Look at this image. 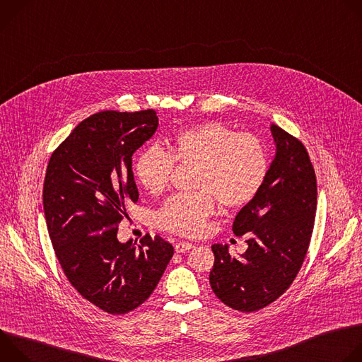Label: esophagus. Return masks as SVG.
Instances as JSON below:
<instances>
[{"label":"esophagus","mask_w":362,"mask_h":362,"mask_svg":"<svg viewBox=\"0 0 362 362\" xmlns=\"http://www.w3.org/2000/svg\"><path fill=\"white\" fill-rule=\"evenodd\" d=\"M192 247H193V245L189 243V242H185V240H180V242H177V243L175 245V250H176L177 253H185L186 250H190Z\"/></svg>","instance_id":"obj_1"}]
</instances>
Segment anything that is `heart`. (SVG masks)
Listing matches in <instances>:
<instances>
[{"label": "heart", "instance_id": "b5f03b06", "mask_svg": "<svg viewBox=\"0 0 362 362\" xmlns=\"http://www.w3.org/2000/svg\"><path fill=\"white\" fill-rule=\"evenodd\" d=\"M177 166H193L192 193L166 200L156 214L159 228L182 236H199L215 214V197L235 209L250 203L261 192L269 170L265 144L252 133H236L221 122L177 132L166 148L151 144L134 160V175L150 193H162Z\"/></svg>", "mask_w": 362, "mask_h": 362}]
</instances>
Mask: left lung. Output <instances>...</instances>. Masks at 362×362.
<instances>
[{
    "mask_svg": "<svg viewBox=\"0 0 362 362\" xmlns=\"http://www.w3.org/2000/svg\"><path fill=\"white\" fill-rule=\"evenodd\" d=\"M275 159L257 196L239 211L232 230L246 233L240 257L228 245L212 246L209 275L215 295L240 313H255L276 300L296 278L311 240L317 212V176L305 146L271 124Z\"/></svg>",
    "mask_w": 362,
    "mask_h": 362,
    "instance_id": "obj_1",
    "label": "left lung"
}]
</instances>
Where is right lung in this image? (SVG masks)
I'll return each instance as SVG.
<instances>
[{"mask_svg":"<svg viewBox=\"0 0 362 362\" xmlns=\"http://www.w3.org/2000/svg\"><path fill=\"white\" fill-rule=\"evenodd\" d=\"M159 126L156 112L95 113L53 151L42 203L48 235L74 289L112 315L140 306L158 286L173 246L146 235L139 246L117 239L126 204L139 200L133 153Z\"/></svg>","mask_w":362,"mask_h":362,"instance_id":"add662e5","label":"right lung"}]
</instances>
